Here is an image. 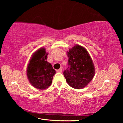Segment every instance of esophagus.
<instances>
[{
	"instance_id": "obj_1",
	"label": "esophagus",
	"mask_w": 123,
	"mask_h": 123,
	"mask_svg": "<svg viewBox=\"0 0 123 123\" xmlns=\"http://www.w3.org/2000/svg\"><path fill=\"white\" fill-rule=\"evenodd\" d=\"M56 71L58 73H62V68H60L59 69H57Z\"/></svg>"
}]
</instances>
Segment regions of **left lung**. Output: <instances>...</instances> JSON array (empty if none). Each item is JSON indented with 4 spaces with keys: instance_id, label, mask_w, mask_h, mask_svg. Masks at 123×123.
I'll list each match as a JSON object with an SVG mask.
<instances>
[{
    "instance_id": "8db88e82",
    "label": "left lung",
    "mask_w": 123,
    "mask_h": 123,
    "mask_svg": "<svg viewBox=\"0 0 123 123\" xmlns=\"http://www.w3.org/2000/svg\"><path fill=\"white\" fill-rule=\"evenodd\" d=\"M68 67L63 72L66 81L70 87L81 89L92 80L95 68L92 60L85 48L76 45L67 52Z\"/></svg>"
}]
</instances>
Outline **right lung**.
Masks as SVG:
<instances>
[{
    "label": "right lung",
    "mask_w": 123,
    "mask_h": 123,
    "mask_svg": "<svg viewBox=\"0 0 123 123\" xmlns=\"http://www.w3.org/2000/svg\"><path fill=\"white\" fill-rule=\"evenodd\" d=\"M44 48L37 50L33 55L27 67L26 74L32 86L39 89H44L50 86L56 71L51 64L47 62Z\"/></svg>",
    "instance_id": "add662e5"
}]
</instances>
